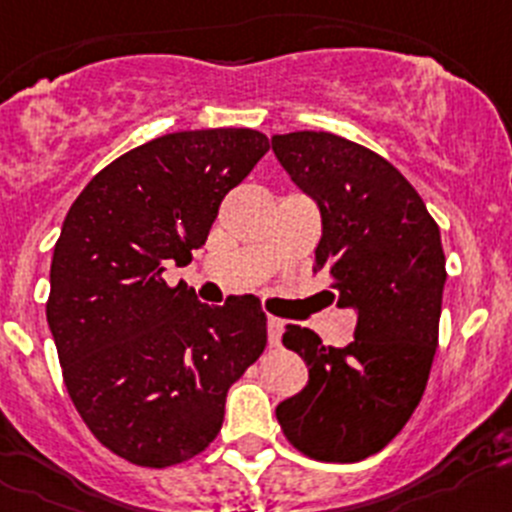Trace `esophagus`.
Listing matches in <instances>:
<instances>
[{
  "instance_id": "obj_1",
  "label": "esophagus",
  "mask_w": 512,
  "mask_h": 512,
  "mask_svg": "<svg viewBox=\"0 0 512 512\" xmlns=\"http://www.w3.org/2000/svg\"><path fill=\"white\" fill-rule=\"evenodd\" d=\"M281 330H284V322L279 320V317H269L266 320V332H269V345H279L281 342Z\"/></svg>"
}]
</instances>
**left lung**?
Returning a JSON list of instances; mask_svg holds the SVG:
<instances>
[{"label": "left lung", "instance_id": "left-lung-1", "mask_svg": "<svg viewBox=\"0 0 512 512\" xmlns=\"http://www.w3.org/2000/svg\"><path fill=\"white\" fill-rule=\"evenodd\" d=\"M271 149L320 208L314 271L332 279L337 307L358 314L345 348L287 325L284 345L302 355L309 381L276 406V419L307 457L360 462L396 437L424 396L447 281L439 225L391 162L350 139L292 131L274 134Z\"/></svg>", "mask_w": 512, "mask_h": 512}]
</instances>
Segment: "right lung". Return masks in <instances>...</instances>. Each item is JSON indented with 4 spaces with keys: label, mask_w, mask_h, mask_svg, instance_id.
Listing matches in <instances>:
<instances>
[{
    "label": "right lung",
    "mask_w": 512,
    "mask_h": 512,
    "mask_svg": "<svg viewBox=\"0 0 512 512\" xmlns=\"http://www.w3.org/2000/svg\"><path fill=\"white\" fill-rule=\"evenodd\" d=\"M266 152L253 129L157 137L103 167L65 215L48 325L75 409L129 462L170 467L203 452L228 388L264 353L259 299L210 307L162 274L190 264L225 195Z\"/></svg>",
    "instance_id": "add662e5"
}]
</instances>
